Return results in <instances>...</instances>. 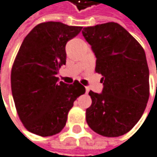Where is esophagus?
<instances>
[{
  "label": "esophagus",
  "mask_w": 157,
  "mask_h": 157,
  "mask_svg": "<svg viewBox=\"0 0 157 157\" xmlns=\"http://www.w3.org/2000/svg\"><path fill=\"white\" fill-rule=\"evenodd\" d=\"M89 90H90V89H89V87H86V93H88V92H89Z\"/></svg>",
  "instance_id": "34e87169"
}]
</instances>
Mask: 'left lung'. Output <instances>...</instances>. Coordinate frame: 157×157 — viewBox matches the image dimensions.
Masks as SVG:
<instances>
[{"label": "left lung", "mask_w": 157, "mask_h": 157, "mask_svg": "<svg viewBox=\"0 0 157 157\" xmlns=\"http://www.w3.org/2000/svg\"><path fill=\"white\" fill-rule=\"evenodd\" d=\"M83 36L96 56V72L102 78L100 94L89 92L92 104L86 122L96 133L119 137L140 119L149 99V69L138 41L118 23L84 28Z\"/></svg>", "instance_id": "left-lung-1"}]
</instances>
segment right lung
I'll return each instance as SVG.
<instances>
[{"label":"right lung","mask_w":157,"mask_h":157,"mask_svg":"<svg viewBox=\"0 0 157 157\" xmlns=\"http://www.w3.org/2000/svg\"><path fill=\"white\" fill-rule=\"evenodd\" d=\"M82 27L44 22L25 37L11 71V88L24 127L42 137L59 133L74 100L86 92L78 81L59 82V70L66 64L65 46Z\"/></svg>","instance_id":"1"}]
</instances>
